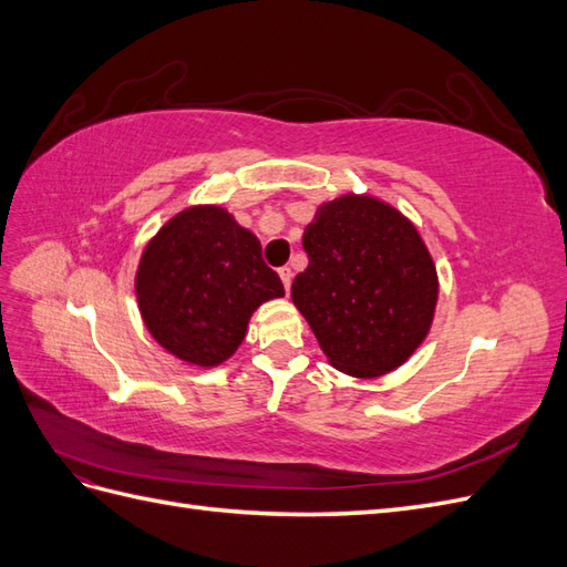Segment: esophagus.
<instances>
[{"mask_svg":"<svg viewBox=\"0 0 567 567\" xmlns=\"http://www.w3.org/2000/svg\"><path fill=\"white\" fill-rule=\"evenodd\" d=\"M279 277H281V284H284V288H286V293H288L290 284H293V271H290L288 267H281V269H279Z\"/></svg>","mask_w":567,"mask_h":567,"instance_id":"34e87169","label":"esophagus"}]
</instances>
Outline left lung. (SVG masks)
Instances as JSON below:
<instances>
[{"mask_svg":"<svg viewBox=\"0 0 567 567\" xmlns=\"http://www.w3.org/2000/svg\"><path fill=\"white\" fill-rule=\"evenodd\" d=\"M310 265L290 298L329 364L354 379L400 369L431 331L437 269L414 221L371 194L321 203L305 227Z\"/></svg>","mask_w":567,"mask_h":567,"instance_id":"8db88e82","label":"left lung"}]
</instances>
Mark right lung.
<instances>
[{
    "label": "right lung",
    "instance_id": "obj_1",
    "mask_svg": "<svg viewBox=\"0 0 567 567\" xmlns=\"http://www.w3.org/2000/svg\"><path fill=\"white\" fill-rule=\"evenodd\" d=\"M144 326L182 362L213 369L238 350L252 312L284 298L257 236L221 205H188L146 244L134 274Z\"/></svg>",
    "mask_w": 567,
    "mask_h": 567
}]
</instances>
